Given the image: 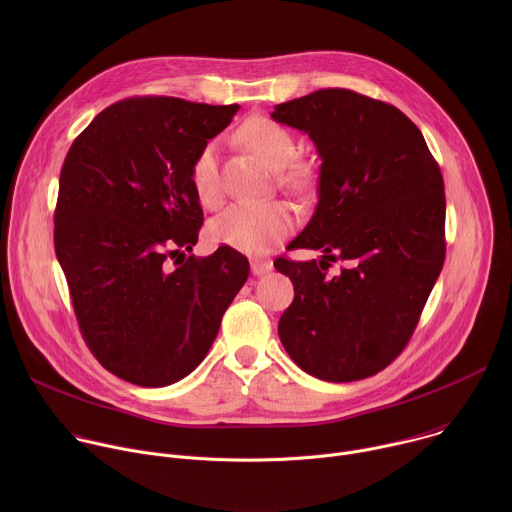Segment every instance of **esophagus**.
Segmentation results:
<instances>
[{"instance_id": "obj_1", "label": "esophagus", "mask_w": 512, "mask_h": 512, "mask_svg": "<svg viewBox=\"0 0 512 512\" xmlns=\"http://www.w3.org/2000/svg\"><path fill=\"white\" fill-rule=\"evenodd\" d=\"M271 263L269 261H259V259H253L251 261V273L253 275H263V273H267V271H271Z\"/></svg>"}]
</instances>
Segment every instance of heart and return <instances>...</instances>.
<instances>
[{"label":"heart","instance_id":"obj_1","mask_svg":"<svg viewBox=\"0 0 512 512\" xmlns=\"http://www.w3.org/2000/svg\"><path fill=\"white\" fill-rule=\"evenodd\" d=\"M239 139L255 152L271 170H277L281 188L294 194L310 190L314 182V166L298 160V141L279 121L255 115L239 127ZM190 184L196 200L214 208L223 198L221 172H218V150L206 143L190 168ZM294 231V216L281 202H233L218 212L210 225L208 237L216 245H227L245 253H263L287 239Z\"/></svg>","mask_w":512,"mask_h":512}]
</instances>
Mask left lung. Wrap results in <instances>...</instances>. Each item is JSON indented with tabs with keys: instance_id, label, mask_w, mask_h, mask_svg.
I'll list each match as a JSON object with an SVG mask.
<instances>
[{
	"instance_id": "obj_1",
	"label": "left lung",
	"mask_w": 512,
	"mask_h": 512,
	"mask_svg": "<svg viewBox=\"0 0 512 512\" xmlns=\"http://www.w3.org/2000/svg\"><path fill=\"white\" fill-rule=\"evenodd\" d=\"M271 117L308 133L322 158L316 212L287 249L324 255L273 263L294 283L281 344L316 379L373 377L407 346L444 267L440 166L405 113L348 89L275 105ZM330 260L345 263L338 274Z\"/></svg>"
}]
</instances>
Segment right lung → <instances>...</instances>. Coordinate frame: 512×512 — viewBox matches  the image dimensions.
<instances>
[{
  "instance_id": "add662e5",
  "label": "right lung",
  "mask_w": 512,
  "mask_h": 512,
  "mask_svg": "<svg viewBox=\"0 0 512 512\" xmlns=\"http://www.w3.org/2000/svg\"><path fill=\"white\" fill-rule=\"evenodd\" d=\"M239 105L133 97L103 109L60 170L54 249L81 334L115 377L166 387L210 350L249 277L231 247L190 255L204 223L190 184L198 152Z\"/></svg>"
}]
</instances>
